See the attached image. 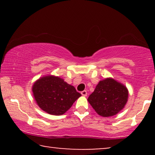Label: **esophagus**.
Listing matches in <instances>:
<instances>
[{
	"instance_id": "obj_1",
	"label": "esophagus",
	"mask_w": 155,
	"mask_h": 155,
	"mask_svg": "<svg viewBox=\"0 0 155 155\" xmlns=\"http://www.w3.org/2000/svg\"><path fill=\"white\" fill-rule=\"evenodd\" d=\"M81 94H82V96L86 97L87 95V92L86 90H84V91H82V92H81Z\"/></svg>"
}]
</instances>
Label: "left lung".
Instances as JSON below:
<instances>
[{
  "label": "left lung",
  "mask_w": 155,
  "mask_h": 155,
  "mask_svg": "<svg viewBox=\"0 0 155 155\" xmlns=\"http://www.w3.org/2000/svg\"><path fill=\"white\" fill-rule=\"evenodd\" d=\"M128 98L126 87L113 78H108L99 82L87 100L99 115L109 117L124 109Z\"/></svg>",
  "instance_id": "left-lung-1"
}]
</instances>
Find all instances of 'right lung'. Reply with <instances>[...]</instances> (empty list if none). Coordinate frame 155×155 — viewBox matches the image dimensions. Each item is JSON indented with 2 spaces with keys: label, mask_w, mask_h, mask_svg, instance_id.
I'll use <instances>...</instances> for the list:
<instances>
[{
  "label": "right lung",
  "mask_w": 155,
  "mask_h": 155,
  "mask_svg": "<svg viewBox=\"0 0 155 155\" xmlns=\"http://www.w3.org/2000/svg\"><path fill=\"white\" fill-rule=\"evenodd\" d=\"M32 92L38 106L46 113L55 116L65 114L81 96L73 86L54 75L37 80L32 86Z\"/></svg>",
  "instance_id": "obj_1"
}]
</instances>
